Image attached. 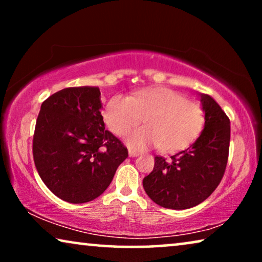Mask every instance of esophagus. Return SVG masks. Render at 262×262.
<instances>
[{
  "instance_id": "34e87169",
  "label": "esophagus",
  "mask_w": 262,
  "mask_h": 262,
  "mask_svg": "<svg viewBox=\"0 0 262 262\" xmlns=\"http://www.w3.org/2000/svg\"><path fill=\"white\" fill-rule=\"evenodd\" d=\"M138 155H139V151H136V150H132V149L128 150V156L135 157V156H138Z\"/></svg>"
}]
</instances>
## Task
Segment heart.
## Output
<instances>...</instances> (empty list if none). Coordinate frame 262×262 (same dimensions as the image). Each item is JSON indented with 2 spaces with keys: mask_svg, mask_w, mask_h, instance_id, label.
I'll return each instance as SVG.
<instances>
[{
  "mask_svg": "<svg viewBox=\"0 0 262 262\" xmlns=\"http://www.w3.org/2000/svg\"><path fill=\"white\" fill-rule=\"evenodd\" d=\"M144 117L146 126L125 138L134 149L159 146L171 152L191 144L202 131L204 112L198 103L167 87L145 88L128 96L116 95L107 102L103 120L113 134L123 136Z\"/></svg>",
  "mask_w": 262,
  "mask_h": 262,
  "instance_id": "obj_1",
  "label": "heart"
}]
</instances>
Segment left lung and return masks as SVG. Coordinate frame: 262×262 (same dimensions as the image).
<instances>
[{
    "mask_svg": "<svg viewBox=\"0 0 262 262\" xmlns=\"http://www.w3.org/2000/svg\"><path fill=\"white\" fill-rule=\"evenodd\" d=\"M200 101L205 125L198 139L170 159L156 156L152 171L143 179L149 198L166 209L185 210L203 203L227 168L230 120L210 95L200 94Z\"/></svg>",
    "mask_w": 262,
    "mask_h": 262,
    "instance_id": "left-lung-1",
    "label": "left lung"
}]
</instances>
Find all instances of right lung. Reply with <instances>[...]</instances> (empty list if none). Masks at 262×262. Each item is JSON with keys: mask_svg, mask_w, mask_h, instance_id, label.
Returning <instances> with one entry per match:
<instances>
[{"mask_svg": "<svg viewBox=\"0 0 262 262\" xmlns=\"http://www.w3.org/2000/svg\"><path fill=\"white\" fill-rule=\"evenodd\" d=\"M98 87H70L41 103L33 136V159L48 188L68 203L98 198L128 152L105 130Z\"/></svg>", "mask_w": 262, "mask_h": 262, "instance_id": "add662e5", "label": "right lung"}]
</instances>
